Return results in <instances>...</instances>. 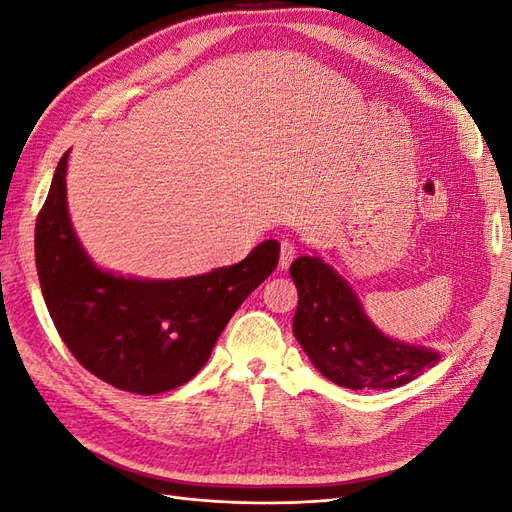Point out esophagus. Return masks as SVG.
<instances>
[{"instance_id":"esophagus-1","label":"esophagus","mask_w":512,"mask_h":512,"mask_svg":"<svg viewBox=\"0 0 512 512\" xmlns=\"http://www.w3.org/2000/svg\"><path fill=\"white\" fill-rule=\"evenodd\" d=\"M294 256H297V243L290 241V239H284L280 243V269H288L290 262L294 260Z\"/></svg>"}]
</instances>
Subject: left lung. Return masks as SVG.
Wrapping results in <instances>:
<instances>
[{
  "label": "left lung",
  "instance_id": "8db88e82",
  "mask_svg": "<svg viewBox=\"0 0 512 512\" xmlns=\"http://www.w3.org/2000/svg\"><path fill=\"white\" fill-rule=\"evenodd\" d=\"M299 290L294 337L322 376L346 389H395L440 361V354L384 337L367 320L350 286L320 258L290 265Z\"/></svg>",
  "mask_w": 512,
  "mask_h": 512
}]
</instances>
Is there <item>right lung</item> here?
Returning a JSON list of instances; mask_svg holds the SVG:
<instances>
[{
  "mask_svg": "<svg viewBox=\"0 0 512 512\" xmlns=\"http://www.w3.org/2000/svg\"><path fill=\"white\" fill-rule=\"evenodd\" d=\"M66 166L68 153L36 220V269L55 329L89 374L119 391L177 389L203 369L232 314L275 271L280 243L269 239L237 265L185 280L104 273L70 226Z\"/></svg>",
  "mask_w": 512,
  "mask_h": 512,
  "instance_id": "add662e5",
  "label": "right lung"
}]
</instances>
